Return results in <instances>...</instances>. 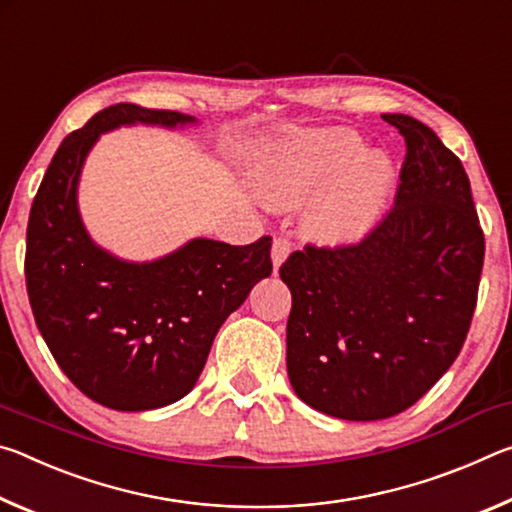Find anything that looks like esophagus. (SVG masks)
I'll return each instance as SVG.
<instances>
[{
  "label": "esophagus",
  "mask_w": 512,
  "mask_h": 512,
  "mask_svg": "<svg viewBox=\"0 0 512 512\" xmlns=\"http://www.w3.org/2000/svg\"><path fill=\"white\" fill-rule=\"evenodd\" d=\"M291 255V241L287 237H275L273 241V250H271V257H273V266L275 271L280 268L284 262H287V257Z\"/></svg>",
  "instance_id": "esophagus-1"
}]
</instances>
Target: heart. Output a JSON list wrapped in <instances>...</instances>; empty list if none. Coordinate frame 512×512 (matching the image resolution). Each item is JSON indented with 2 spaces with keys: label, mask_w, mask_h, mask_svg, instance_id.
Listing matches in <instances>:
<instances>
[{
  "label": "heart",
  "mask_w": 512,
  "mask_h": 512,
  "mask_svg": "<svg viewBox=\"0 0 512 512\" xmlns=\"http://www.w3.org/2000/svg\"><path fill=\"white\" fill-rule=\"evenodd\" d=\"M361 151L343 128L293 135L262 158L259 192L268 205L293 207L329 180L305 216L309 237L329 248L359 244L384 221L391 198V164Z\"/></svg>",
  "instance_id": "b5f03b06"
}]
</instances>
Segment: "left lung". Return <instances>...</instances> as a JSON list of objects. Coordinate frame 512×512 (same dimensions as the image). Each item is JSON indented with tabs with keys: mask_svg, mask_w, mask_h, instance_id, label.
Segmentation results:
<instances>
[{
	"mask_svg": "<svg viewBox=\"0 0 512 512\" xmlns=\"http://www.w3.org/2000/svg\"><path fill=\"white\" fill-rule=\"evenodd\" d=\"M406 142L395 205L359 244H307L280 266L293 305L287 370L311 409L384 420L461 352L485 255L470 178L427 124L384 115Z\"/></svg>",
	"mask_w": 512,
	"mask_h": 512,
	"instance_id": "1",
	"label": "left lung"
}]
</instances>
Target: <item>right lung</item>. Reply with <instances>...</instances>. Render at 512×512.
<instances>
[{
  "label": "right lung",
  "mask_w": 512,
  "mask_h": 512,
  "mask_svg": "<svg viewBox=\"0 0 512 512\" xmlns=\"http://www.w3.org/2000/svg\"><path fill=\"white\" fill-rule=\"evenodd\" d=\"M194 121L135 103L103 108L58 146L31 205L24 275L36 325L69 381L115 411L160 409L192 391L225 318L273 271L271 237L248 246L192 239L133 264L85 230L76 187L99 135Z\"/></svg>",
  "instance_id": "obj_1"
}]
</instances>
